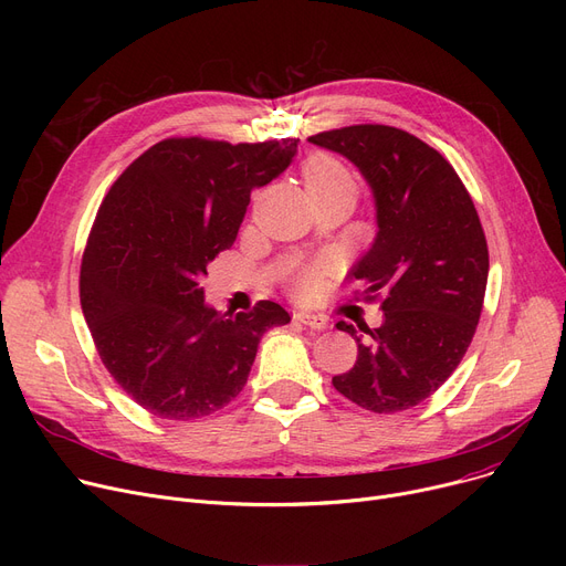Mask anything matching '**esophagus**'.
<instances>
[{"label": "esophagus", "mask_w": 566, "mask_h": 566, "mask_svg": "<svg viewBox=\"0 0 566 566\" xmlns=\"http://www.w3.org/2000/svg\"><path fill=\"white\" fill-rule=\"evenodd\" d=\"M295 318H298L303 325H307V328H314V331H328L331 328V321L321 316V314H314V312H298V314H295Z\"/></svg>", "instance_id": "34e87169"}]
</instances>
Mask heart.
<instances>
[{
	"mask_svg": "<svg viewBox=\"0 0 566 566\" xmlns=\"http://www.w3.org/2000/svg\"><path fill=\"white\" fill-rule=\"evenodd\" d=\"M303 178L305 188L312 195V199L337 195V192H350L355 195V178L348 171V167L328 154H316L307 158L303 165ZM321 289V280L316 273H303L298 280V293L301 295H314Z\"/></svg>",
	"mask_w": 566,
	"mask_h": 566,
	"instance_id": "obj_1",
	"label": "heart"
}]
</instances>
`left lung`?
<instances>
[{"label":"left lung","mask_w":566,"mask_h":566,"mask_svg":"<svg viewBox=\"0 0 566 566\" xmlns=\"http://www.w3.org/2000/svg\"><path fill=\"white\" fill-rule=\"evenodd\" d=\"M310 142L363 171L378 222L348 277L365 286V301L382 298V323H337L358 360L333 385L371 412L412 408L452 376L478 331L489 280L480 216L454 167L406 130L360 124Z\"/></svg>","instance_id":"obj_1"}]
</instances>
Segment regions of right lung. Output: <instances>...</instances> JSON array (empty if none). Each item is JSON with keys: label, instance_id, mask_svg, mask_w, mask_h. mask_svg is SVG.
<instances>
[{"label": "right lung", "instance_id": "right-lung-1", "mask_svg": "<svg viewBox=\"0 0 566 566\" xmlns=\"http://www.w3.org/2000/svg\"><path fill=\"white\" fill-rule=\"evenodd\" d=\"M298 142L169 137L105 195L80 303L105 369L151 415L188 422L227 406L245 388L263 333L291 321L273 301L238 314L208 307L201 277L233 245L252 190L291 165Z\"/></svg>", "mask_w": 566, "mask_h": 566}]
</instances>
